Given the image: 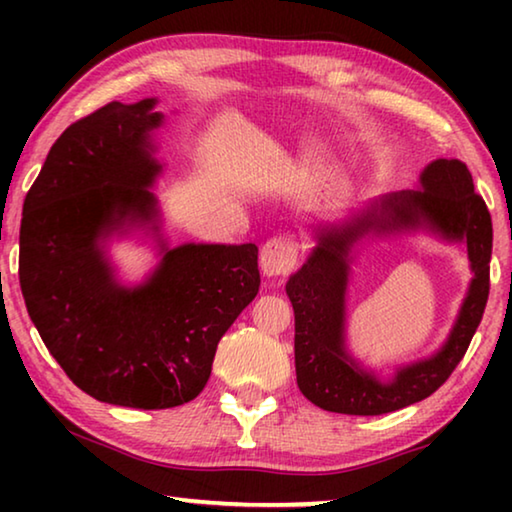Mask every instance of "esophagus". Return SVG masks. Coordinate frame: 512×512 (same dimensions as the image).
Listing matches in <instances>:
<instances>
[{
    "instance_id": "esophagus-1",
    "label": "esophagus",
    "mask_w": 512,
    "mask_h": 512,
    "mask_svg": "<svg viewBox=\"0 0 512 512\" xmlns=\"http://www.w3.org/2000/svg\"><path fill=\"white\" fill-rule=\"evenodd\" d=\"M300 246L293 237H273L268 239L262 253H259V266H262L264 275H287L298 264Z\"/></svg>"
}]
</instances>
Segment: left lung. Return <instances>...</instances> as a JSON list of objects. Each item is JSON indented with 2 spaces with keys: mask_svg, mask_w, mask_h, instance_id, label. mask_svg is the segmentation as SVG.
<instances>
[{
  "mask_svg": "<svg viewBox=\"0 0 512 512\" xmlns=\"http://www.w3.org/2000/svg\"><path fill=\"white\" fill-rule=\"evenodd\" d=\"M422 192L391 194L343 228H318V246L287 282L296 314V375L302 395L325 411L381 415L436 393L465 357L490 293L492 219L474 192L472 173L458 160L431 162L420 176ZM429 227L468 244L475 280L450 335L436 358L403 369L393 382L363 373L342 350V302L347 248L363 231Z\"/></svg>",
  "mask_w": 512,
  "mask_h": 512,
  "instance_id": "8db88e82",
  "label": "left lung"
}]
</instances>
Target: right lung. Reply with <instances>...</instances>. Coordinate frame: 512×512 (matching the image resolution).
Wrapping results in <instances>:
<instances>
[{
  "instance_id": "right-lung-1",
  "label": "right lung",
  "mask_w": 512,
  "mask_h": 512,
  "mask_svg": "<svg viewBox=\"0 0 512 512\" xmlns=\"http://www.w3.org/2000/svg\"><path fill=\"white\" fill-rule=\"evenodd\" d=\"M153 106L110 101L67 126L24 198L20 228V287L40 339L81 391L131 409L194 400L221 336L259 291L255 244H185L142 287L112 280L97 239L155 214Z\"/></svg>"
}]
</instances>
